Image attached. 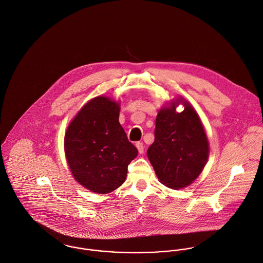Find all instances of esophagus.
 Returning <instances> with one entry per match:
<instances>
[{
	"instance_id": "esophagus-1",
	"label": "esophagus",
	"mask_w": 263,
	"mask_h": 263,
	"mask_svg": "<svg viewBox=\"0 0 263 263\" xmlns=\"http://www.w3.org/2000/svg\"><path fill=\"white\" fill-rule=\"evenodd\" d=\"M136 147H137L139 154H143V152H144V145H143L142 142H140V141H139V142H136Z\"/></svg>"
}]
</instances>
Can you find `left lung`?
Here are the masks:
<instances>
[{"mask_svg": "<svg viewBox=\"0 0 263 263\" xmlns=\"http://www.w3.org/2000/svg\"><path fill=\"white\" fill-rule=\"evenodd\" d=\"M179 103L184 105L181 113L175 111ZM209 152L202 123L188 102L177 99L158 111L155 141L147 149V158L163 185L172 189L189 186L202 172Z\"/></svg>", "mask_w": 263, "mask_h": 263, "instance_id": "obj_1", "label": "left lung"}]
</instances>
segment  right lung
<instances>
[{"mask_svg":"<svg viewBox=\"0 0 263 263\" xmlns=\"http://www.w3.org/2000/svg\"><path fill=\"white\" fill-rule=\"evenodd\" d=\"M120 105L106 97L89 101L69 124L64 140L68 165L86 189L106 194L126 180L137 148L119 123Z\"/></svg>","mask_w":263,"mask_h":263,"instance_id":"right-lung-1","label":"right lung"}]
</instances>
